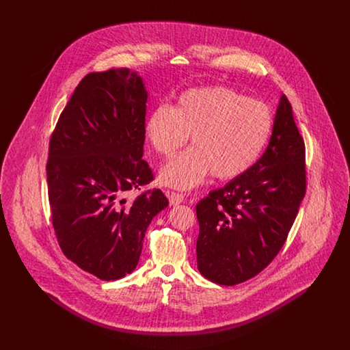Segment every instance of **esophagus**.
Returning a JSON list of instances; mask_svg holds the SVG:
<instances>
[{
	"mask_svg": "<svg viewBox=\"0 0 350 350\" xmlns=\"http://www.w3.org/2000/svg\"><path fill=\"white\" fill-rule=\"evenodd\" d=\"M165 194H167V197H168V200H170V203H171L172 206H176V204L182 203V202H183V200H185V197H183L182 194H179V193H174V191H167Z\"/></svg>",
	"mask_w": 350,
	"mask_h": 350,
	"instance_id": "obj_1",
	"label": "esophagus"
}]
</instances>
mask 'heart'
Segmentation results:
<instances>
[{
  "instance_id": "obj_1",
  "label": "heart",
  "mask_w": 350,
  "mask_h": 350,
  "mask_svg": "<svg viewBox=\"0 0 350 350\" xmlns=\"http://www.w3.org/2000/svg\"><path fill=\"white\" fill-rule=\"evenodd\" d=\"M272 128L268 107L222 86L183 92L175 105L159 106L146 121V136L163 157H171L190 136L193 146L172 159L160 182L193 189L210 174L232 180L245 174L260 156Z\"/></svg>"
}]
</instances>
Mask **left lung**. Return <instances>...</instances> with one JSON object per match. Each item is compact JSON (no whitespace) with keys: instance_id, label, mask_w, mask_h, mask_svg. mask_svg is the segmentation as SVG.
<instances>
[{"instance_id":"1","label":"left lung","mask_w":350,"mask_h":350,"mask_svg":"<svg viewBox=\"0 0 350 350\" xmlns=\"http://www.w3.org/2000/svg\"><path fill=\"white\" fill-rule=\"evenodd\" d=\"M306 150L282 96L269 144L241 176L196 207L197 260L213 283L234 286L260 273L284 245L306 194Z\"/></svg>"}]
</instances>
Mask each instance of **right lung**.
I'll return each mask as SVG.
<instances>
[{"instance_id":"1","label":"right lung","mask_w":350,"mask_h":350,"mask_svg":"<svg viewBox=\"0 0 350 350\" xmlns=\"http://www.w3.org/2000/svg\"><path fill=\"white\" fill-rule=\"evenodd\" d=\"M147 90L128 68L88 74L63 109L50 140L49 200L60 250L100 280L136 268L152 218L168 206L148 190L143 159Z\"/></svg>"}]
</instances>
